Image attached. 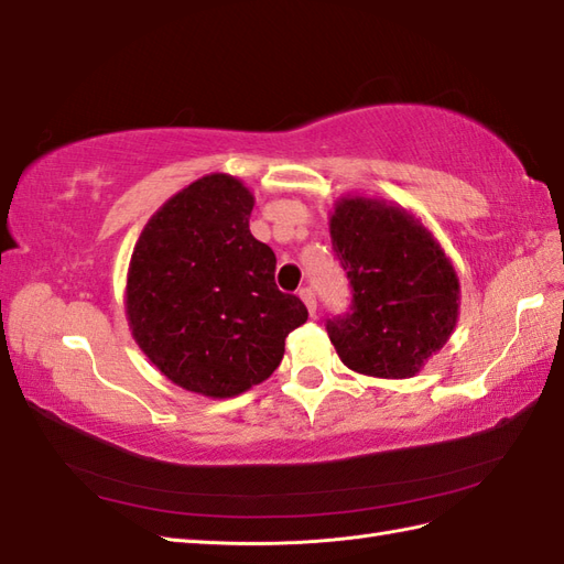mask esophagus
Here are the masks:
<instances>
[{
	"label": "esophagus",
	"mask_w": 564,
	"mask_h": 564,
	"mask_svg": "<svg viewBox=\"0 0 564 564\" xmlns=\"http://www.w3.org/2000/svg\"><path fill=\"white\" fill-rule=\"evenodd\" d=\"M299 299H302V302L306 304L308 314H316V296H314V290H308V286H302V290H299Z\"/></svg>",
	"instance_id": "esophagus-1"
}]
</instances>
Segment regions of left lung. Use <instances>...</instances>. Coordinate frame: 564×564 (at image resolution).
Segmentation results:
<instances>
[{
    "instance_id": "1",
    "label": "left lung",
    "mask_w": 564,
    "mask_h": 564,
    "mask_svg": "<svg viewBox=\"0 0 564 564\" xmlns=\"http://www.w3.org/2000/svg\"><path fill=\"white\" fill-rule=\"evenodd\" d=\"M328 228L352 284V312L326 326L340 362L367 377H416L457 326L453 260L416 214L382 197H340Z\"/></svg>"
}]
</instances>
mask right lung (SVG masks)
Instances as JSON below:
<instances>
[{
	"label": "right lung",
	"instance_id": "obj_1",
	"mask_svg": "<svg viewBox=\"0 0 564 564\" xmlns=\"http://www.w3.org/2000/svg\"><path fill=\"white\" fill-rule=\"evenodd\" d=\"M252 192L212 172L160 206L126 272L135 346L172 384L231 399L278 370L284 338L308 318L274 284V252L250 234Z\"/></svg>",
	"mask_w": 564,
	"mask_h": 564
}]
</instances>
